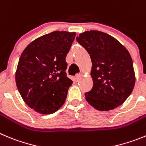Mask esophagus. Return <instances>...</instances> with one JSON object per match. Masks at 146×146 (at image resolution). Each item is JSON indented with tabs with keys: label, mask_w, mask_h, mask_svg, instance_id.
I'll use <instances>...</instances> for the list:
<instances>
[{
	"label": "esophagus",
	"mask_w": 146,
	"mask_h": 146,
	"mask_svg": "<svg viewBox=\"0 0 146 146\" xmlns=\"http://www.w3.org/2000/svg\"><path fill=\"white\" fill-rule=\"evenodd\" d=\"M82 74H77L75 76V78H76V80H77V81H79L80 79L82 78Z\"/></svg>",
	"instance_id": "obj_1"
}]
</instances>
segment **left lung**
<instances>
[{"label": "left lung", "mask_w": 146, "mask_h": 146, "mask_svg": "<svg viewBox=\"0 0 146 146\" xmlns=\"http://www.w3.org/2000/svg\"><path fill=\"white\" fill-rule=\"evenodd\" d=\"M92 61L93 88L86 101L96 109L109 111L122 104L135 83L133 62L128 50L117 40L96 30L76 37Z\"/></svg>", "instance_id": "8db88e82"}]
</instances>
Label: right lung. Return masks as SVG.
Here are the masks:
<instances>
[{
  "instance_id": "add662e5",
  "label": "right lung",
  "mask_w": 146,
  "mask_h": 146,
  "mask_svg": "<svg viewBox=\"0 0 146 146\" xmlns=\"http://www.w3.org/2000/svg\"><path fill=\"white\" fill-rule=\"evenodd\" d=\"M75 33L55 31L38 37L21 53L16 83L27 105L50 114L64 104L72 80L66 76V57Z\"/></svg>"
}]
</instances>
